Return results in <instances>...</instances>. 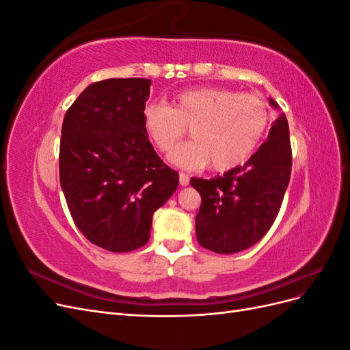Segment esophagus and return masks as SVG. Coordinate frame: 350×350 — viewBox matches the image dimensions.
Listing matches in <instances>:
<instances>
[{"mask_svg": "<svg viewBox=\"0 0 350 350\" xmlns=\"http://www.w3.org/2000/svg\"><path fill=\"white\" fill-rule=\"evenodd\" d=\"M179 184H181L183 187H187L189 184V178L187 174H184V172L179 174Z\"/></svg>", "mask_w": 350, "mask_h": 350, "instance_id": "34e87169", "label": "esophagus"}]
</instances>
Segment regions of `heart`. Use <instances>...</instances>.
Here are the masks:
<instances>
[{
  "mask_svg": "<svg viewBox=\"0 0 350 350\" xmlns=\"http://www.w3.org/2000/svg\"><path fill=\"white\" fill-rule=\"evenodd\" d=\"M269 121V108L260 98L215 88L178 93L172 107L149 102L143 108L144 131L159 150L169 152L187 126L191 129L194 140L169 153V161L188 171L211 163L225 172L242 165L257 149Z\"/></svg>",
  "mask_w": 350,
  "mask_h": 350,
  "instance_id": "heart-1",
  "label": "heart"
}]
</instances>
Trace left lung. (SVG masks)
Listing matches in <instances>:
<instances>
[{"mask_svg":"<svg viewBox=\"0 0 350 350\" xmlns=\"http://www.w3.org/2000/svg\"><path fill=\"white\" fill-rule=\"evenodd\" d=\"M274 109L279 105L269 99ZM292 169L289 125L280 112L267 140L245 165L211 179L191 178L201 196L196 234L201 247L235 254L257 243L276 220Z\"/></svg>","mask_w":350,"mask_h":350,"instance_id":"obj_1","label":"left lung"}]
</instances>
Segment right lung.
Returning a JSON list of instances; mask_svg holds the SVG:
<instances>
[{"label": "right lung", "instance_id": "add662e5", "mask_svg": "<svg viewBox=\"0 0 350 350\" xmlns=\"http://www.w3.org/2000/svg\"><path fill=\"white\" fill-rule=\"evenodd\" d=\"M147 79H108L84 89L67 111L59 181L74 224L92 243L129 252L150 238L153 213L179 184L143 126Z\"/></svg>", "mask_w": 350, "mask_h": 350}]
</instances>
